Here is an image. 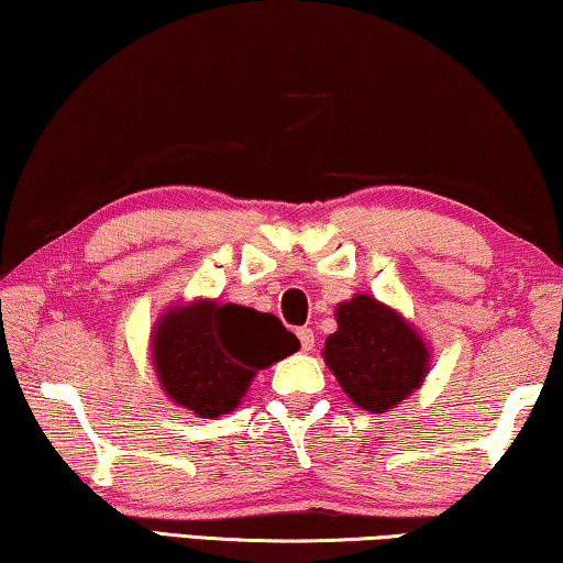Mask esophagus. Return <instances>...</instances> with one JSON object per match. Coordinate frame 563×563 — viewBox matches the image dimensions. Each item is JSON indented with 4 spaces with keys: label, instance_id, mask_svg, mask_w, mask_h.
Returning <instances> with one entry per match:
<instances>
[{
    "label": "esophagus",
    "instance_id": "obj_1",
    "mask_svg": "<svg viewBox=\"0 0 563 563\" xmlns=\"http://www.w3.org/2000/svg\"><path fill=\"white\" fill-rule=\"evenodd\" d=\"M296 333H298L300 349H303V351H310V349H313V343H316V335H313V329H306V325H303V329H298Z\"/></svg>",
    "mask_w": 563,
    "mask_h": 563
}]
</instances>
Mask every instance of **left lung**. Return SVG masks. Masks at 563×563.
<instances>
[{
    "label": "left lung",
    "mask_w": 563,
    "mask_h": 563,
    "mask_svg": "<svg viewBox=\"0 0 563 563\" xmlns=\"http://www.w3.org/2000/svg\"><path fill=\"white\" fill-rule=\"evenodd\" d=\"M339 331L323 356L335 379L368 412H389L427 374L424 341L391 308L368 296L339 306Z\"/></svg>",
    "instance_id": "left-lung-1"
}]
</instances>
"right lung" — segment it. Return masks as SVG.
I'll return each instance as SVG.
<instances>
[{"label":"right lung","mask_w":563,"mask_h":563,"mask_svg":"<svg viewBox=\"0 0 563 563\" xmlns=\"http://www.w3.org/2000/svg\"><path fill=\"white\" fill-rule=\"evenodd\" d=\"M298 349L280 318L234 303L174 308L154 333V364L176 405L212 419L232 412L260 368Z\"/></svg>","instance_id":"right-lung-1"}]
</instances>
